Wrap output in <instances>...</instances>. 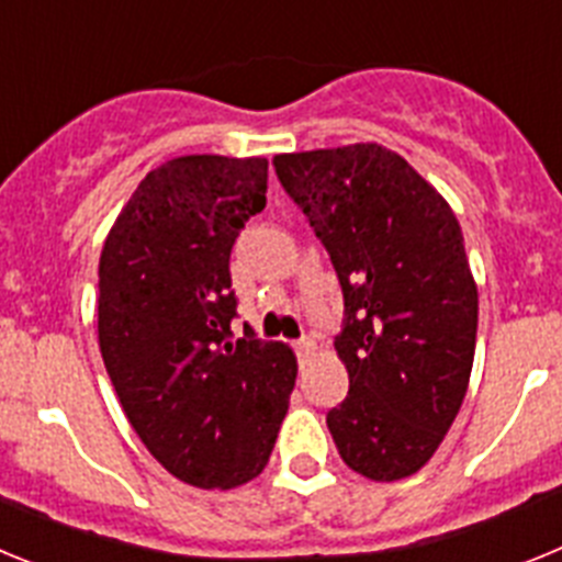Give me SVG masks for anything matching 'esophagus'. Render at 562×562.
<instances>
[{"label":"esophagus","instance_id":"1","mask_svg":"<svg viewBox=\"0 0 562 562\" xmlns=\"http://www.w3.org/2000/svg\"><path fill=\"white\" fill-rule=\"evenodd\" d=\"M295 355L301 357V360L315 355V340H312V337H301V340H295Z\"/></svg>","mask_w":562,"mask_h":562}]
</instances>
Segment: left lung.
<instances>
[{
  "mask_svg": "<svg viewBox=\"0 0 562 562\" xmlns=\"http://www.w3.org/2000/svg\"><path fill=\"white\" fill-rule=\"evenodd\" d=\"M276 173L329 250L346 326L349 396L326 425L371 481L428 464L473 371L479 290L448 200L380 143L276 154Z\"/></svg>",
  "mask_w": 562,
  "mask_h": 562,
  "instance_id": "obj_1",
  "label": "left lung"
}]
</instances>
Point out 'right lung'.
I'll return each mask as SVG.
<instances>
[{"mask_svg":"<svg viewBox=\"0 0 562 562\" xmlns=\"http://www.w3.org/2000/svg\"><path fill=\"white\" fill-rule=\"evenodd\" d=\"M265 193V157H173L146 173L103 241L109 380L148 453L200 490H233L265 470L295 389L286 342L231 331V250Z\"/></svg>","mask_w":562,"mask_h":562,"instance_id":"add662e5","label":"right lung"}]
</instances>
